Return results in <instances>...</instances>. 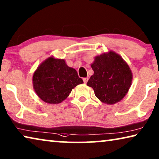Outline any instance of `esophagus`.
<instances>
[{
  "mask_svg": "<svg viewBox=\"0 0 159 159\" xmlns=\"http://www.w3.org/2000/svg\"><path fill=\"white\" fill-rule=\"evenodd\" d=\"M87 80H88V77L83 78V82H84V83H87Z\"/></svg>",
  "mask_w": 159,
  "mask_h": 159,
  "instance_id": "obj_1",
  "label": "esophagus"
}]
</instances>
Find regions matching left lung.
Masks as SVG:
<instances>
[{"label":"left lung","mask_w":159,"mask_h":159,"mask_svg":"<svg viewBox=\"0 0 159 159\" xmlns=\"http://www.w3.org/2000/svg\"><path fill=\"white\" fill-rule=\"evenodd\" d=\"M93 75L87 82L100 101L114 104L125 97L132 82V73L120 55L109 51L94 58Z\"/></svg>","instance_id":"1"}]
</instances>
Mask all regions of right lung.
<instances>
[{
    "instance_id": "add662e5",
    "label": "right lung",
    "mask_w": 159,
    "mask_h": 159,
    "mask_svg": "<svg viewBox=\"0 0 159 159\" xmlns=\"http://www.w3.org/2000/svg\"><path fill=\"white\" fill-rule=\"evenodd\" d=\"M83 80L65 60L50 57L43 62L34 72L33 88L46 103L59 104L69 96L72 89Z\"/></svg>"
}]
</instances>
